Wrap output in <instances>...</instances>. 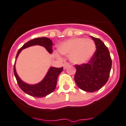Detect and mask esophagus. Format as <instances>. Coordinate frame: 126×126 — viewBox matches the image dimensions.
I'll list each match as a JSON object with an SVG mask.
<instances>
[{"label":"esophagus","mask_w":126,"mask_h":126,"mask_svg":"<svg viewBox=\"0 0 126 126\" xmlns=\"http://www.w3.org/2000/svg\"><path fill=\"white\" fill-rule=\"evenodd\" d=\"M69 65H70V64H69V63H64V64H63V69H64V70H66V69L67 67Z\"/></svg>","instance_id":"esophagus-1"}]
</instances>
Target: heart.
Masks as SVG:
<instances>
[{"instance_id":"1","label":"heart","mask_w":126,"mask_h":126,"mask_svg":"<svg viewBox=\"0 0 126 126\" xmlns=\"http://www.w3.org/2000/svg\"><path fill=\"white\" fill-rule=\"evenodd\" d=\"M58 51L60 54L68 56L69 60L75 64H83L93 58L96 51V45L91 39L74 38L62 42L58 45ZM57 58L61 57L55 53Z\"/></svg>"}]
</instances>
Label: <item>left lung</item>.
<instances>
[{"mask_svg":"<svg viewBox=\"0 0 126 126\" xmlns=\"http://www.w3.org/2000/svg\"><path fill=\"white\" fill-rule=\"evenodd\" d=\"M94 42L96 51L89 63L76 65V84L86 92H94L106 84L112 66L110 53L104 43L99 38L91 36Z\"/></svg>","mask_w":126,"mask_h":126,"instance_id":"1","label":"left lung"}]
</instances>
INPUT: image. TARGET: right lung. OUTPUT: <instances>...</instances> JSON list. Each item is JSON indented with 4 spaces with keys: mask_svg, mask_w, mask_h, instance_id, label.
Returning <instances> with one entry per match:
<instances>
[{
    "mask_svg": "<svg viewBox=\"0 0 126 126\" xmlns=\"http://www.w3.org/2000/svg\"><path fill=\"white\" fill-rule=\"evenodd\" d=\"M52 41L50 38L47 37H41L36 38L29 41L28 42L23 45L17 52L16 58H15V64L14 66V73L16 79L17 81L20 88L27 94L36 97H45L51 93L56 86L58 76L63 71V67L62 68H55L51 66L48 70V72L46 74L43 79L39 83L34 84H28L20 79L18 76L16 68H15V63L17 58L19 55L20 53L22 50L27 48L28 47H32L35 45H40L45 48L49 53H52Z\"/></svg>",
    "mask_w": 126,
    "mask_h": 126,
    "instance_id": "1",
    "label": "right lung"
}]
</instances>
